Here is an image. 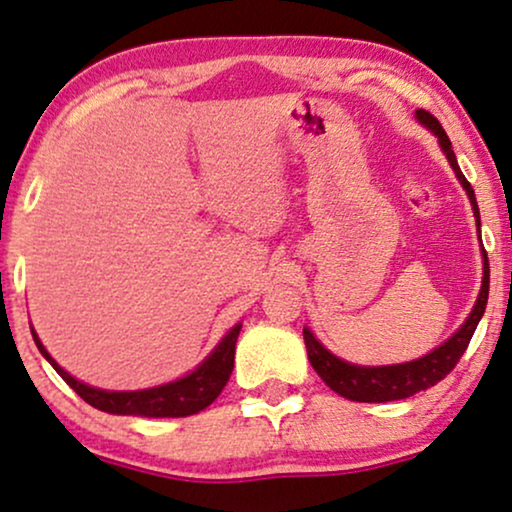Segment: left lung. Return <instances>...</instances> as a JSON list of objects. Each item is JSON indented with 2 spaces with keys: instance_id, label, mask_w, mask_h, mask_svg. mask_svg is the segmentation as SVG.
I'll use <instances>...</instances> for the list:
<instances>
[{
  "instance_id": "1",
  "label": "left lung",
  "mask_w": 512,
  "mask_h": 512,
  "mask_svg": "<svg viewBox=\"0 0 512 512\" xmlns=\"http://www.w3.org/2000/svg\"><path fill=\"white\" fill-rule=\"evenodd\" d=\"M417 119L428 128V131L438 135L442 152L447 154L449 166L454 168L456 177H459L463 189H466L470 206H473V213L478 217L475 222H478L480 227V210H478V201H475V192L473 187H470V182L463 177L459 163H456L452 142H449L447 133L442 131L440 121L435 119L431 112H426V109H417ZM487 297H489V262L485 252V274H482V288L473 311H470L466 323H463L445 344H440L438 349L426 353L424 358L412 360V363L381 365V367L351 365L342 358L332 356V353L327 351L316 337H313L309 327H304V344H306V353H309V363L313 365V370L318 372V377L323 379L332 391L344 395V398L349 400H356V403H388V400L410 398L414 393L426 391V388L435 386L438 381L445 379L447 374L454 370L456 363H459V358L468 349L470 337H473L482 313H485Z\"/></svg>"
}]
</instances>
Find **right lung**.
<instances>
[{
	"mask_svg": "<svg viewBox=\"0 0 512 512\" xmlns=\"http://www.w3.org/2000/svg\"><path fill=\"white\" fill-rule=\"evenodd\" d=\"M241 332V323L231 327L222 342L215 346L213 353L189 372L187 377L170 381V384L145 388V391H102V388H93L88 384H81L72 374H67L56 360L49 356L44 344L39 342L37 332L32 330L34 344L42 351V356L49 360L60 377H63L74 393L81 395L88 405L95 410L109 412V414H138V417H189L196 414L213 403L222 388L227 386L229 374L234 370V351L236 339Z\"/></svg>",
	"mask_w": 512,
	"mask_h": 512,
	"instance_id": "obj_1",
	"label": "right lung"
}]
</instances>
